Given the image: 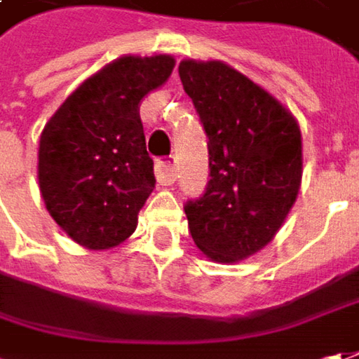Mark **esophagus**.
Here are the masks:
<instances>
[{"mask_svg":"<svg viewBox=\"0 0 359 359\" xmlns=\"http://www.w3.org/2000/svg\"><path fill=\"white\" fill-rule=\"evenodd\" d=\"M154 172L161 187H170L177 180V164L172 158H161L154 164Z\"/></svg>","mask_w":359,"mask_h":359,"instance_id":"1","label":"esophagus"}]
</instances>
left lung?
I'll use <instances>...</instances> for the list:
<instances>
[{
	"label": "left lung",
	"instance_id": "obj_1",
	"mask_svg": "<svg viewBox=\"0 0 359 359\" xmlns=\"http://www.w3.org/2000/svg\"><path fill=\"white\" fill-rule=\"evenodd\" d=\"M179 76L209 136L210 180L184 212L195 245L237 263L273 241L299 195L302 130L265 88L221 60H182Z\"/></svg>",
	"mask_w": 359,
	"mask_h": 359
}]
</instances>
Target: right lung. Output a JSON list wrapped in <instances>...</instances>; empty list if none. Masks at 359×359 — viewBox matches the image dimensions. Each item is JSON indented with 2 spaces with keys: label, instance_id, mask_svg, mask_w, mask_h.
<instances>
[{
  "label": "right lung",
  "instance_id": "obj_1",
  "mask_svg": "<svg viewBox=\"0 0 359 359\" xmlns=\"http://www.w3.org/2000/svg\"><path fill=\"white\" fill-rule=\"evenodd\" d=\"M172 68V55H122L76 88L41 130L43 205L72 241L90 251L116 247L138 225L156 182L140 102Z\"/></svg>",
  "mask_w": 359,
  "mask_h": 359
}]
</instances>
